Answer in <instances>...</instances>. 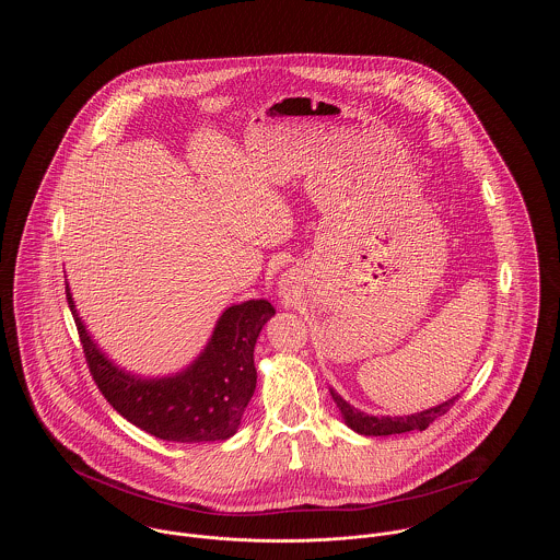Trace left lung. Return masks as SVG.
<instances>
[{"label":"left lung","mask_w":560,"mask_h":560,"mask_svg":"<svg viewBox=\"0 0 560 560\" xmlns=\"http://www.w3.org/2000/svg\"><path fill=\"white\" fill-rule=\"evenodd\" d=\"M329 393H331V399L338 405V409L345 418V424L349 429H353L360 435H375V438L377 435H397V433H407V431H424L433 420L444 416L455 405V400L459 399V395H457V397L444 400L435 407H429L424 411L409 413V416H371V413L360 411L353 405H349L334 388H329Z\"/></svg>","instance_id":"8db88e82"}]
</instances>
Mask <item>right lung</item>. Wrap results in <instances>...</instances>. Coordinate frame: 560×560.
I'll use <instances>...</instances> for the list:
<instances>
[{"instance_id": "add662e5", "label": "right lung", "mask_w": 560, "mask_h": 560, "mask_svg": "<svg viewBox=\"0 0 560 560\" xmlns=\"http://www.w3.org/2000/svg\"><path fill=\"white\" fill-rule=\"evenodd\" d=\"M67 300L92 380L122 418L178 444L224 442L237 433L256 388L254 345L265 323L276 315L267 300L229 306L200 355L183 371L163 377L133 375L114 364L85 329L69 284Z\"/></svg>"}]
</instances>
